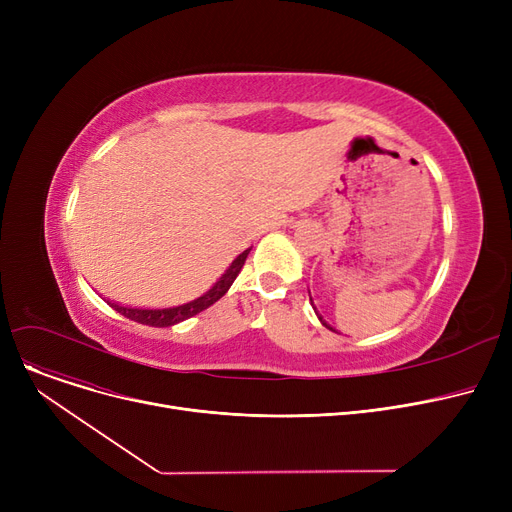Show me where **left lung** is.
I'll use <instances>...</instances> for the list:
<instances>
[{"label":"left lung","mask_w":512,"mask_h":512,"mask_svg":"<svg viewBox=\"0 0 512 512\" xmlns=\"http://www.w3.org/2000/svg\"><path fill=\"white\" fill-rule=\"evenodd\" d=\"M309 299H311V292H309ZM317 317H319V315H317ZM319 321H321V324H324L326 328H330V324H326V321H324V317H319ZM330 330H332V328H330Z\"/></svg>","instance_id":"8db88e82"}]
</instances>
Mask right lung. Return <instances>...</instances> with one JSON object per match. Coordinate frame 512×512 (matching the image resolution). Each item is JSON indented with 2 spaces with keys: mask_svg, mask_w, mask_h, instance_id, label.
<instances>
[{
  "mask_svg": "<svg viewBox=\"0 0 512 512\" xmlns=\"http://www.w3.org/2000/svg\"><path fill=\"white\" fill-rule=\"evenodd\" d=\"M251 249L242 251L232 263L228 270L222 274V278L215 282L205 294H201L199 299L191 301V303H184V305H178V307H168V309H137V307H122V305H116L112 303V307L122 313L124 317L132 319V321H139V324H145V326H153V328H168V326H174V324H180V321L193 317L201 311H205L207 307H211L213 303H218L224 294L228 292V288L232 286V282L236 280V276L240 274L242 265H245L247 261V255H249Z\"/></svg>",
  "mask_w": 512,
  "mask_h": 512,
  "instance_id": "obj_1",
  "label": "right lung"
}]
</instances>
